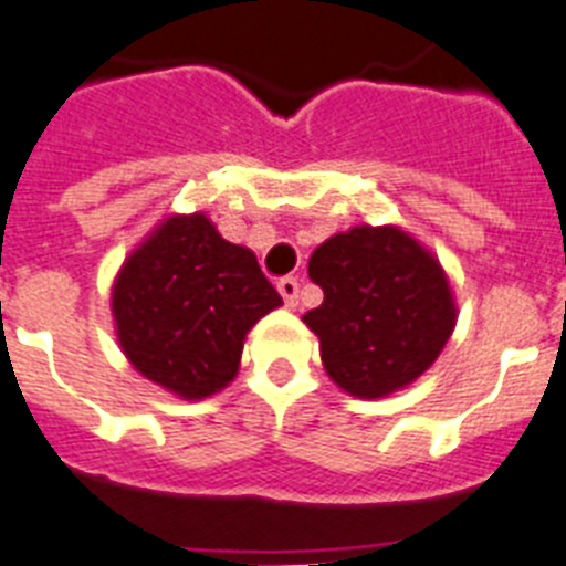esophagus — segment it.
I'll return each mask as SVG.
<instances>
[{
    "instance_id": "obj_1",
    "label": "esophagus",
    "mask_w": 566,
    "mask_h": 566,
    "mask_svg": "<svg viewBox=\"0 0 566 566\" xmlns=\"http://www.w3.org/2000/svg\"><path fill=\"white\" fill-rule=\"evenodd\" d=\"M279 293H282L284 305L287 307H296L298 305V279H293V275H284V279H279Z\"/></svg>"
}]
</instances>
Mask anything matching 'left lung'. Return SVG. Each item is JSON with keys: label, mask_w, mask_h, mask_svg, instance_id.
<instances>
[{"label": "left lung", "mask_w": 566, "mask_h": 566, "mask_svg": "<svg viewBox=\"0 0 566 566\" xmlns=\"http://www.w3.org/2000/svg\"><path fill=\"white\" fill-rule=\"evenodd\" d=\"M322 287L305 322L325 371L354 397L377 400L415 382L454 331L443 268L397 227H354L316 247L307 264Z\"/></svg>", "instance_id": "obj_1"}]
</instances>
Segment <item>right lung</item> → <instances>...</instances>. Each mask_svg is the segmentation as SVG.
<instances>
[{"instance_id":"obj_1","label":"right lung","mask_w":566,"mask_h":566,"mask_svg":"<svg viewBox=\"0 0 566 566\" xmlns=\"http://www.w3.org/2000/svg\"><path fill=\"white\" fill-rule=\"evenodd\" d=\"M279 305L255 255L221 239L201 212L164 221L123 264L112 293L123 354L187 400L235 377L247 331Z\"/></svg>"}]
</instances>
